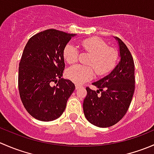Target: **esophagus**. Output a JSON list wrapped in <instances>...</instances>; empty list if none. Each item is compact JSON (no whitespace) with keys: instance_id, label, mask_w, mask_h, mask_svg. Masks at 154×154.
I'll return each mask as SVG.
<instances>
[{"instance_id":"1","label":"esophagus","mask_w":154,"mask_h":154,"mask_svg":"<svg viewBox=\"0 0 154 154\" xmlns=\"http://www.w3.org/2000/svg\"><path fill=\"white\" fill-rule=\"evenodd\" d=\"M75 87H76V89H78V88H81V86H80V85H76L75 86Z\"/></svg>"}]
</instances>
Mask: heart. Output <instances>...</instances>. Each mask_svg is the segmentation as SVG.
<instances>
[{"instance_id": "obj_1", "label": "heart", "mask_w": 154, "mask_h": 154, "mask_svg": "<svg viewBox=\"0 0 154 154\" xmlns=\"http://www.w3.org/2000/svg\"><path fill=\"white\" fill-rule=\"evenodd\" d=\"M80 47L91 55L86 63L88 66H91L76 65L67 70V77L77 84H83L94 77V71L93 67L97 75L103 76L109 74L117 63L119 59L117 50L109 48V45L101 38L97 37L86 38L80 42ZM63 57L69 64L75 63L78 60L79 50L74 45L69 43L64 48Z\"/></svg>"}]
</instances>
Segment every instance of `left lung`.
Listing matches in <instances>:
<instances>
[{"mask_svg":"<svg viewBox=\"0 0 154 154\" xmlns=\"http://www.w3.org/2000/svg\"><path fill=\"white\" fill-rule=\"evenodd\" d=\"M121 60L110 74L94 82L99 89L86 87L83 112L86 119L99 127L116 125L127 113L135 90V65L130 51L118 37ZM101 91V94H98Z\"/></svg>","mask_w":154,"mask_h":154,"instance_id":"8db88e82","label":"left lung"}]
</instances>
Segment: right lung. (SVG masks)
<instances>
[{
    "mask_svg": "<svg viewBox=\"0 0 154 154\" xmlns=\"http://www.w3.org/2000/svg\"><path fill=\"white\" fill-rule=\"evenodd\" d=\"M76 34L49 29L32 35L25 45L18 68V90L29 114L42 122L61 116L75 89L61 78L65 68L63 51ZM57 83L52 87L51 83Z\"/></svg>",
    "mask_w": 154,
    "mask_h": 154,
    "instance_id": "1",
    "label": "right lung"
}]
</instances>
